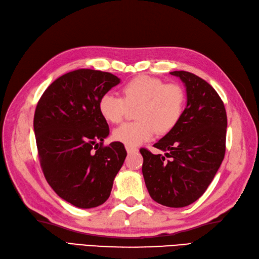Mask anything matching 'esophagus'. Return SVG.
<instances>
[{"label":"esophagus","instance_id":"esophagus-1","mask_svg":"<svg viewBox=\"0 0 259 259\" xmlns=\"http://www.w3.org/2000/svg\"><path fill=\"white\" fill-rule=\"evenodd\" d=\"M125 150H127V152L130 153H136L138 152V148L134 147V146H125Z\"/></svg>","mask_w":259,"mask_h":259}]
</instances>
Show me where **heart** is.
Wrapping results in <instances>:
<instances>
[{
	"mask_svg": "<svg viewBox=\"0 0 259 259\" xmlns=\"http://www.w3.org/2000/svg\"><path fill=\"white\" fill-rule=\"evenodd\" d=\"M122 97L102 95L98 110L106 121L119 123L129 108H137L136 122L120 125L113 139L125 146H139L151 140L155 132L164 135L179 123L185 107V92L178 83H165L160 78L138 76L124 83Z\"/></svg>",
	"mask_w": 259,
	"mask_h": 259,
	"instance_id": "obj_1",
	"label": "heart"
}]
</instances>
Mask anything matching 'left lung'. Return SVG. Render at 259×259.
<instances>
[{
	"label": "left lung",
	"mask_w": 259,
	"mask_h": 259,
	"mask_svg": "<svg viewBox=\"0 0 259 259\" xmlns=\"http://www.w3.org/2000/svg\"><path fill=\"white\" fill-rule=\"evenodd\" d=\"M170 74L184 83L186 107L176 128L153 144L164 155L140 150L142 174L152 200L184 207L203 195L221 166L227 117L223 101L208 82L189 71Z\"/></svg>",
	"instance_id": "obj_1"
}]
</instances>
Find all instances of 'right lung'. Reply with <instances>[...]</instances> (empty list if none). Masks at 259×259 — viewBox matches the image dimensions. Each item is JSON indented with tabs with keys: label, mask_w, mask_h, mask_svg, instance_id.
<instances>
[{
	"label": "right lung",
	"mask_w": 259,
	"mask_h": 259,
	"mask_svg": "<svg viewBox=\"0 0 259 259\" xmlns=\"http://www.w3.org/2000/svg\"><path fill=\"white\" fill-rule=\"evenodd\" d=\"M120 82L110 73L77 69L52 82L36 106L34 132L46 181L76 207L101 205L127 157L121 142L102 146L109 127L98 110Z\"/></svg>",
	"instance_id": "add662e5"
}]
</instances>
